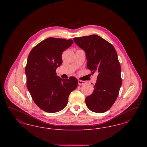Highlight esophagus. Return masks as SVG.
I'll return each mask as SVG.
<instances>
[{"mask_svg":"<svg viewBox=\"0 0 147 147\" xmlns=\"http://www.w3.org/2000/svg\"><path fill=\"white\" fill-rule=\"evenodd\" d=\"M85 84V82L83 80H78V84L79 85H82L83 84Z\"/></svg>","mask_w":147,"mask_h":147,"instance_id":"esophagus-1","label":"esophagus"}]
</instances>
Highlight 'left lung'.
Segmentation results:
<instances>
[{
	"mask_svg": "<svg viewBox=\"0 0 147 147\" xmlns=\"http://www.w3.org/2000/svg\"><path fill=\"white\" fill-rule=\"evenodd\" d=\"M73 40L85 52L88 68L92 74L98 73L94 90L85 98L86 105L92 112H106L117 99L122 85L117 52L112 45L98 35L75 37Z\"/></svg>",
	"mask_w": 147,
	"mask_h": 147,
	"instance_id": "obj_1",
	"label": "left lung"
}]
</instances>
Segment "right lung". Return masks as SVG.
Listing matches in <instances>:
<instances>
[{
  "instance_id": "right-lung-1",
  "label": "right lung",
  "mask_w": 147,
  "mask_h": 147,
  "mask_svg": "<svg viewBox=\"0 0 147 147\" xmlns=\"http://www.w3.org/2000/svg\"><path fill=\"white\" fill-rule=\"evenodd\" d=\"M73 43L72 40L49 37L35 46L28 55L25 67L27 88L35 104L45 112L63 110L70 92L77 88L76 78L62 79L56 72L62 63V52Z\"/></svg>"
}]
</instances>
